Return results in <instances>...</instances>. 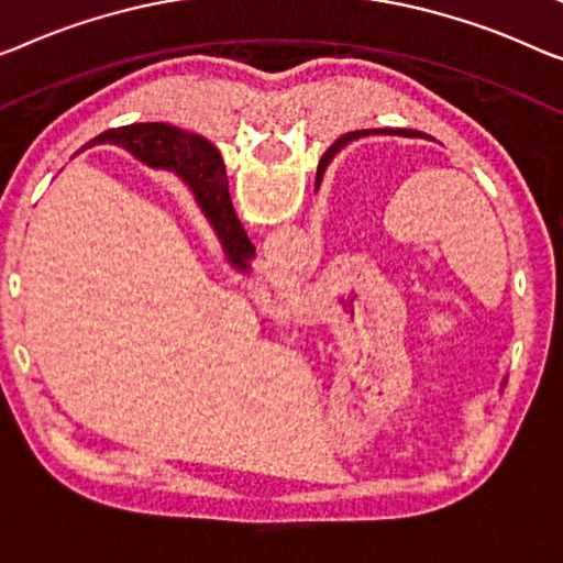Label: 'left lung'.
I'll return each mask as SVG.
<instances>
[{
	"label": "left lung",
	"mask_w": 563,
	"mask_h": 563,
	"mask_svg": "<svg viewBox=\"0 0 563 563\" xmlns=\"http://www.w3.org/2000/svg\"><path fill=\"white\" fill-rule=\"evenodd\" d=\"M366 133H372V131H351V133H346V136H341L339 141H335L333 146H343V144H349V141H354L358 136H366ZM374 133H379V131H374ZM389 133H401V136H422V133H417L412 129H399V131H389Z\"/></svg>",
	"instance_id": "1"
}]
</instances>
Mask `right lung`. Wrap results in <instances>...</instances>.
Masks as SVG:
<instances>
[{
	"label": "right lung",
	"instance_id": "obj_1",
	"mask_svg": "<svg viewBox=\"0 0 563 563\" xmlns=\"http://www.w3.org/2000/svg\"><path fill=\"white\" fill-rule=\"evenodd\" d=\"M113 141L123 148H129L133 156L151 166H164L181 176L189 184L191 191L205 209V214L212 222V228L220 234L224 250L234 265L247 267V260L255 255V245L242 230L238 217H234L228 176L222 172V158L209 141L199 136H189L174 125L166 123H136L125 125L119 131L100 133L96 141ZM333 156V151H325V156L318 164V176L323 174L325 164Z\"/></svg>",
	"mask_w": 563,
	"mask_h": 563
}]
</instances>
